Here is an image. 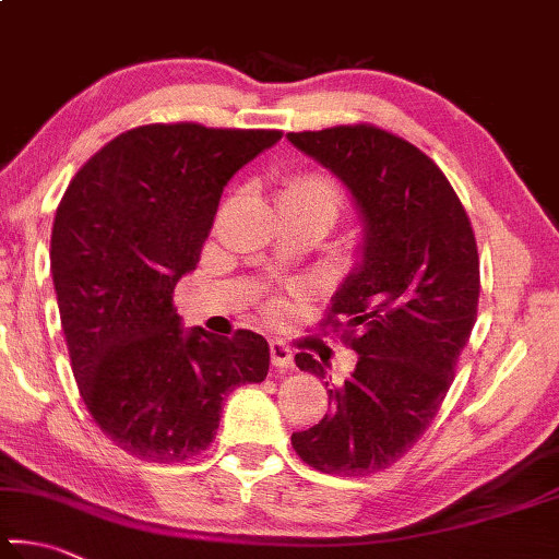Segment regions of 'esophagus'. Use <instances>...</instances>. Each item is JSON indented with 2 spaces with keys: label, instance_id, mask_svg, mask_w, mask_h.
Listing matches in <instances>:
<instances>
[{
  "label": "esophagus",
  "instance_id": "obj_1",
  "mask_svg": "<svg viewBox=\"0 0 559 559\" xmlns=\"http://www.w3.org/2000/svg\"><path fill=\"white\" fill-rule=\"evenodd\" d=\"M271 364L276 369H293V349L286 342L271 340Z\"/></svg>",
  "mask_w": 559,
  "mask_h": 559
}]
</instances>
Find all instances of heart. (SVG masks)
Here are the masks:
<instances>
[{
    "mask_svg": "<svg viewBox=\"0 0 559 559\" xmlns=\"http://www.w3.org/2000/svg\"><path fill=\"white\" fill-rule=\"evenodd\" d=\"M281 200H288V202H308V205H322L328 207L332 215H337L340 210V190L334 182L322 176V174H314V170H298V174H293L286 186L281 190Z\"/></svg>",
    "mask_w": 559,
    "mask_h": 559,
    "instance_id": "heart-1",
    "label": "heart"
}]
</instances>
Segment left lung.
Here are the masks:
<instances>
[{
	"label": "left lung",
	"instance_id": "1",
	"mask_svg": "<svg viewBox=\"0 0 559 559\" xmlns=\"http://www.w3.org/2000/svg\"><path fill=\"white\" fill-rule=\"evenodd\" d=\"M288 141L347 186L364 225L361 263L322 320L357 367L328 391L332 411L290 442L324 474H373L430 428L469 342L481 288L472 222L435 160L391 131L342 124ZM296 367L328 377L308 352Z\"/></svg>",
	"mask_w": 559,
	"mask_h": 559
}]
</instances>
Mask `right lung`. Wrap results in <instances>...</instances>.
Here are the masks:
<instances>
[{
  "mask_svg": "<svg viewBox=\"0 0 559 559\" xmlns=\"http://www.w3.org/2000/svg\"><path fill=\"white\" fill-rule=\"evenodd\" d=\"M276 129L146 124L111 139L70 180L50 235V273L70 367L93 420L144 462L210 448L222 401L269 373L251 330L182 332L176 283L198 266L222 190Z\"/></svg>",
  "mask_w": 559,
  "mask_h": 559,
  "instance_id": "right-lung-1",
  "label": "right lung"
}]
</instances>
